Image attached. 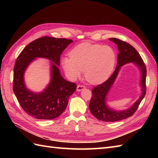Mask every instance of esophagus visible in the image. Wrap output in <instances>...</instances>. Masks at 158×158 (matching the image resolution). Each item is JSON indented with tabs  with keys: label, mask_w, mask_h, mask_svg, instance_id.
I'll return each mask as SVG.
<instances>
[{
	"label": "esophagus",
	"mask_w": 158,
	"mask_h": 158,
	"mask_svg": "<svg viewBox=\"0 0 158 158\" xmlns=\"http://www.w3.org/2000/svg\"><path fill=\"white\" fill-rule=\"evenodd\" d=\"M85 88V87L84 85H77V91L80 92V91H81V90L84 89Z\"/></svg>",
	"instance_id": "esophagus-1"
}]
</instances>
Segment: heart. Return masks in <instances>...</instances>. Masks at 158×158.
Segmentation results:
<instances>
[{"mask_svg":"<svg viewBox=\"0 0 158 158\" xmlns=\"http://www.w3.org/2000/svg\"><path fill=\"white\" fill-rule=\"evenodd\" d=\"M70 57L62 59V68L71 80L85 72L87 81L99 84L111 75L116 62V52L112 47L82 43L70 52Z\"/></svg>","mask_w":158,"mask_h":158,"instance_id":"obj_1","label":"heart"}]
</instances>
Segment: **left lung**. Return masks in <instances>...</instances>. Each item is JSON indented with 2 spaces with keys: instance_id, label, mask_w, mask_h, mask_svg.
<instances>
[{
  "instance_id": "1",
  "label": "left lung",
  "mask_w": 158,
  "mask_h": 158,
  "mask_svg": "<svg viewBox=\"0 0 158 158\" xmlns=\"http://www.w3.org/2000/svg\"><path fill=\"white\" fill-rule=\"evenodd\" d=\"M109 40L115 43L119 50L116 69L112 75L106 81L93 88L89 108L92 115L98 119L103 122H114L131 117L138 109L140 102L146 94L147 69L142 58L134 47L129 43L116 38H110ZM130 62L135 63L142 71L141 86L142 88V94L138 100L129 109L123 111L113 110L106 105V95L118 74L120 66Z\"/></svg>"
}]
</instances>
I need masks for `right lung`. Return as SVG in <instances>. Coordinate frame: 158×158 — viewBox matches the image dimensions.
Instances as JSON below:
<instances>
[{
	"label": "right lung",
	"instance_id": "right-lung-1",
	"mask_svg": "<svg viewBox=\"0 0 158 158\" xmlns=\"http://www.w3.org/2000/svg\"><path fill=\"white\" fill-rule=\"evenodd\" d=\"M73 42L70 39L43 36L30 43L18 56L13 70V89L20 106L29 115L38 119H53L66 108L77 85L63 78L58 66L62 52ZM36 57H45L52 62L51 81L41 93L28 90L23 79L25 69Z\"/></svg>",
	"mask_w": 158,
	"mask_h": 158
}]
</instances>
